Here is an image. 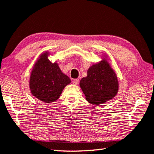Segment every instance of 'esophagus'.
Returning a JSON list of instances; mask_svg holds the SVG:
<instances>
[{"label": "esophagus", "instance_id": "obj_1", "mask_svg": "<svg viewBox=\"0 0 154 154\" xmlns=\"http://www.w3.org/2000/svg\"><path fill=\"white\" fill-rule=\"evenodd\" d=\"M79 83V79H73V83L74 84V85H78Z\"/></svg>", "mask_w": 154, "mask_h": 154}]
</instances>
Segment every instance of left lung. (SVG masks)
<instances>
[{"label": "left lung", "mask_w": 154, "mask_h": 154, "mask_svg": "<svg viewBox=\"0 0 154 154\" xmlns=\"http://www.w3.org/2000/svg\"><path fill=\"white\" fill-rule=\"evenodd\" d=\"M104 55L103 59L92 65L83 77L79 85L86 100L93 105H99L112 99L117 95L119 83L117 75Z\"/></svg>", "instance_id": "8db88e82"}]
</instances>
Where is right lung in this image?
I'll return each instance as SVG.
<instances>
[{"label":"right lung","instance_id":"add662e5","mask_svg":"<svg viewBox=\"0 0 154 154\" xmlns=\"http://www.w3.org/2000/svg\"><path fill=\"white\" fill-rule=\"evenodd\" d=\"M45 51L33 66L30 75L29 87L33 96L45 103L57 101L65 87L71 83L69 77L60 69L57 62L51 63Z\"/></svg>","mask_w":154,"mask_h":154}]
</instances>
